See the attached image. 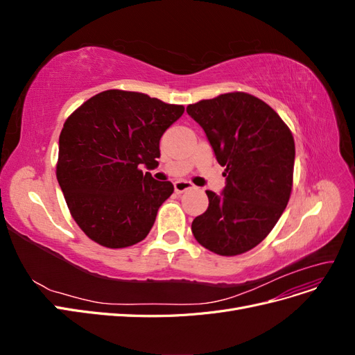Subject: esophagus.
I'll return each mask as SVG.
<instances>
[{
  "label": "esophagus",
  "mask_w": 355,
  "mask_h": 355,
  "mask_svg": "<svg viewBox=\"0 0 355 355\" xmlns=\"http://www.w3.org/2000/svg\"><path fill=\"white\" fill-rule=\"evenodd\" d=\"M192 188H194V184L189 180H176L175 182V191L178 192V194H182V192H185Z\"/></svg>",
  "instance_id": "1"
}]
</instances>
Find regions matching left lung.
Masks as SVG:
<instances>
[{"label":"left lung","mask_w":355,"mask_h":355,"mask_svg":"<svg viewBox=\"0 0 355 355\" xmlns=\"http://www.w3.org/2000/svg\"><path fill=\"white\" fill-rule=\"evenodd\" d=\"M225 167L227 187L206 191L209 207L192 220L196 240L220 256L252 250L283 214L293 188L295 141L270 105L244 92L187 106Z\"/></svg>","instance_id":"8db88e82"}]
</instances>
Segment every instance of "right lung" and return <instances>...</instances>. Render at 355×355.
Segmentation results:
<instances>
[{
	"label": "right lung",
	"mask_w": 355,
	"mask_h": 355,
	"mask_svg": "<svg viewBox=\"0 0 355 355\" xmlns=\"http://www.w3.org/2000/svg\"><path fill=\"white\" fill-rule=\"evenodd\" d=\"M185 108L145 93L105 90L68 118L59 136L56 176L71 216L108 249L142 241L171 194V182L139 168L158 166L159 139Z\"/></svg>",
	"instance_id": "right-lung-1"
}]
</instances>
